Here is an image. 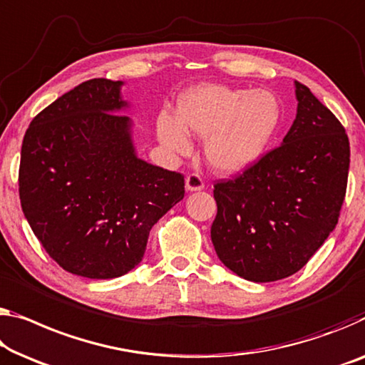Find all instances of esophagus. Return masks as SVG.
<instances>
[{
	"instance_id": "esophagus-1",
	"label": "esophagus",
	"mask_w": 365,
	"mask_h": 365,
	"mask_svg": "<svg viewBox=\"0 0 365 365\" xmlns=\"http://www.w3.org/2000/svg\"><path fill=\"white\" fill-rule=\"evenodd\" d=\"M185 187H187L188 192H200V190L205 188L203 178H201L198 173H190V175L185 178Z\"/></svg>"
}]
</instances>
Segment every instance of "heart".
<instances>
[{
  "mask_svg": "<svg viewBox=\"0 0 365 365\" xmlns=\"http://www.w3.org/2000/svg\"><path fill=\"white\" fill-rule=\"evenodd\" d=\"M282 108L267 90L203 85L178 101V119L162 114L159 138L177 154L190 150L188 133L206 138L205 154L215 170L236 175L262 159L280 126Z\"/></svg>",
  "mask_w": 365,
  "mask_h": 365,
  "instance_id": "1",
  "label": "heart"
}]
</instances>
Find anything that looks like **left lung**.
Masks as SVG:
<instances>
[{
    "label": "left lung",
    "mask_w": 365,
    "mask_h": 365,
    "mask_svg": "<svg viewBox=\"0 0 365 365\" xmlns=\"http://www.w3.org/2000/svg\"><path fill=\"white\" fill-rule=\"evenodd\" d=\"M297 118L279 148L232 180L215 185L217 257L251 282L290 277L338 225L349 139L338 118L295 81Z\"/></svg>",
    "instance_id": "1"
}]
</instances>
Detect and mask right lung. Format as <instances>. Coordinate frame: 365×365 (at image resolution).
Listing matches in <instances>:
<instances>
[{
  "instance_id": "obj_1",
  "label": "right lung",
  "mask_w": 365,
  "mask_h": 365,
  "mask_svg": "<svg viewBox=\"0 0 365 365\" xmlns=\"http://www.w3.org/2000/svg\"><path fill=\"white\" fill-rule=\"evenodd\" d=\"M123 81H83L32 119L19 198L31 230L70 274L116 279L144 257L152 226L183 198L182 173L139 159Z\"/></svg>"
}]
</instances>
